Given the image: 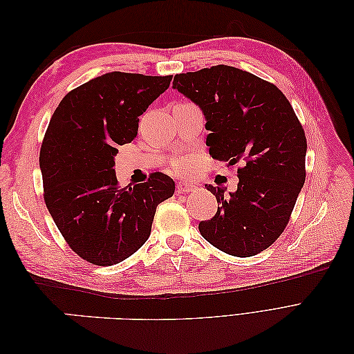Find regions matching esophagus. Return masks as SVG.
Segmentation results:
<instances>
[{
	"label": "esophagus",
	"mask_w": 354,
	"mask_h": 354,
	"mask_svg": "<svg viewBox=\"0 0 354 354\" xmlns=\"http://www.w3.org/2000/svg\"><path fill=\"white\" fill-rule=\"evenodd\" d=\"M195 189H196V186L192 185V183H187V181H178V183H177L178 194H187V192H192Z\"/></svg>",
	"instance_id": "obj_1"
}]
</instances>
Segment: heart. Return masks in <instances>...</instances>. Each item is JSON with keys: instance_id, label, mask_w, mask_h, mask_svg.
Instances as JSON below:
<instances>
[{"instance_id": "obj_1", "label": "heart", "mask_w": 354, "mask_h": 354, "mask_svg": "<svg viewBox=\"0 0 354 354\" xmlns=\"http://www.w3.org/2000/svg\"><path fill=\"white\" fill-rule=\"evenodd\" d=\"M174 167L177 171H180V173H185V171H187L192 167V160L190 159H178Z\"/></svg>"}]
</instances>
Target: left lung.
<instances>
[{"label":"left lung","instance_id":"8db88e82","mask_svg":"<svg viewBox=\"0 0 354 354\" xmlns=\"http://www.w3.org/2000/svg\"><path fill=\"white\" fill-rule=\"evenodd\" d=\"M173 88L205 116L209 155L227 165L245 160L234 192L205 186L220 207L199 223L203 239L234 257L269 248L306 180V134L291 103L276 85L226 65L178 73Z\"/></svg>","mask_w":354,"mask_h":354}]
</instances>
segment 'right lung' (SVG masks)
<instances>
[{
  "label": "right lung",
  "mask_w": 354,
  "mask_h": 354,
  "mask_svg": "<svg viewBox=\"0 0 354 354\" xmlns=\"http://www.w3.org/2000/svg\"><path fill=\"white\" fill-rule=\"evenodd\" d=\"M173 80L108 72L68 93L53 113L39 152L46 205L81 259L113 266L151 234L156 207L174 195V180L153 173L120 189L118 146L131 143L143 115Z\"/></svg>",
  "instance_id": "1"
}]
</instances>
